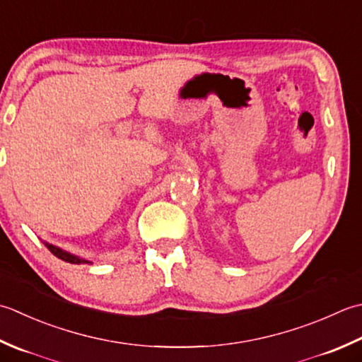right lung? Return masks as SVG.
Segmentation results:
<instances>
[{
	"instance_id": "right-lung-1",
	"label": "right lung",
	"mask_w": 362,
	"mask_h": 362,
	"mask_svg": "<svg viewBox=\"0 0 362 362\" xmlns=\"http://www.w3.org/2000/svg\"><path fill=\"white\" fill-rule=\"evenodd\" d=\"M45 246L48 247L49 252H52L53 256H56V257L64 260V262H69V264H89L88 260H83V259H80V257L72 256V254L62 251V250H59V247H56V246H53V245L45 243Z\"/></svg>"
}]
</instances>
